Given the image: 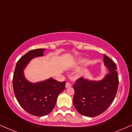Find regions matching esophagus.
I'll return each instance as SVG.
<instances>
[{"label":"esophagus","instance_id":"esophagus-1","mask_svg":"<svg viewBox=\"0 0 132 132\" xmlns=\"http://www.w3.org/2000/svg\"><path fill=\"white\" fill-rule=\"evenodd\" d=\"M71 86V84L69 82H67L65 85V88H70Z\"/></svg>","mask_w":132,"mask_h":132}]
</instances>
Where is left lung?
I'll return each mask as SVG.
<instances>
[{
	"label": "left lung",
	"mask_w": 132,
	"mask_h": 132,
	"mask_svg": "<svg viewBox=\"0 0 132 132\" xmlns=\"http://www.w3.org/2000/svg\"><path fill=\"white\" fill-rule=\"evenodd\" d=\"M104 65L108 73L100 80H89L80 77L74 84L73 104L81 115L94 117L102 114L111 105L118 86L117 65L104 55Z\"/></svg>",
	"instance_id": "1"
}]
</instances>
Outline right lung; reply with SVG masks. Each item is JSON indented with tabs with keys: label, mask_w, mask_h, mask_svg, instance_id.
Wrapping results in <instances>:
<instances>
[{
	"label": "right lung",
	"mask_w": 132,
	"mask_h": 132,
	"mask_svg": "<svg viewBox=\"0 0 132 132\" xmlns=\"http://www.w3.org/2000/svg\"><path fill=\"white\" fill-rule=\"evenodd\" d=\"M44 48L28 52L18 61L12 84L15 96L24 111L38 117L47 115L53 109L59 94L65 89V82H58L52 77L32 83L27 80L24 70L32 59L43 56Z\"/></svg>",
	"instance_id": "1"
}]
</instances>
